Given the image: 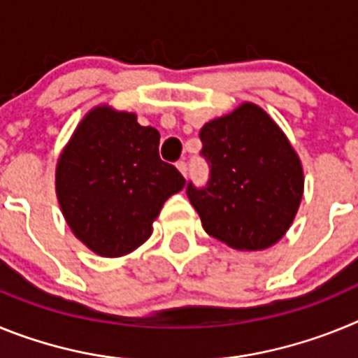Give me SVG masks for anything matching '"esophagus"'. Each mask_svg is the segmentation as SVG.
I'll use <instances>...</instances> for the list:
<instances>
[{"label": "esophagus", "instance_id": "34e87169", "mask_svg": "<svg viewBox=\"0 0 358 358\" xmlns=\"http://www.w3.org/2000/svg\"><path fill=\"white\" fill-rule=\"evenodd\" d=\"M177 169H179V172L186 177V173H188V163H186V161H177Z\"/></svg>", "mask_w": 358, "mask_h": 358}]
</instances>
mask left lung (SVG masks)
<instances>
[{
	"instance_id": "obj_1",
	"label": "left lung",
	"mask_w": 358,
	"mask_h": 358,
	"mask_svg": "<svg viewBox=\"0 0 358 358\" xmlns=\"http://www.w3.org/2000/svg\"><path fill=\"white\" fill-rule=\"evenodd\" d=\"M210 166L204 186H186L206 233L229 248L260 251L292 224L303 169L285 134L255 103L206 123L199 134Z\"/></svg>"
}]
</instances>
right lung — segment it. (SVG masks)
Masks as SVG:
<instances>
[{
	"mask_svg": "<svg viewBox=\"0 0 358 358\" xmlns=\"http://www.w3.org/2000/svg\"><path fill=\"white\" fill-rule=\"evenodd\" d=\"M186 179L159 157V132L136 115L96 107L82 120L57 164V197L80 242L123 256L150 236L152 220Z\"/></svg>",
	"mask_w": 358,
	"mask_h": 358,
	"instance_id": "add662e5",
	"label": "right lung"
}]
</instances>
